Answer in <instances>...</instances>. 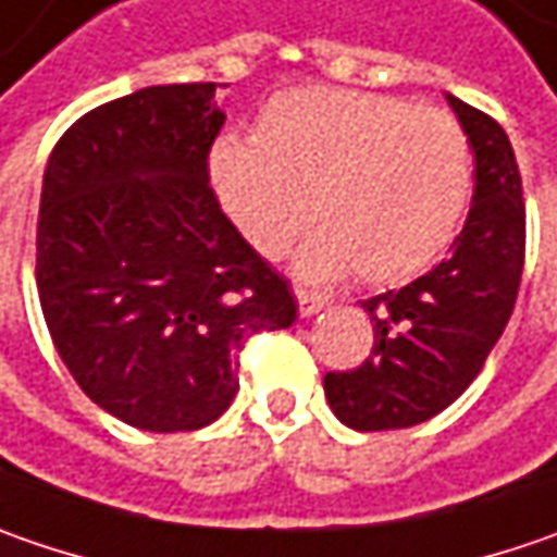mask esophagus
I'll list each match as a JSON object with an SVG mask.
<instances>
[{"label":"esophagus","instance_id":"34e87169","mask_svg":"<svg viewBox=\"0 0 557 557\" xmlns=\"http://www.w3.org/2000/svg\"><path fill=\"white\" fill-rule=\"evenodd\" d=\"M296 302H299V314L302 318H311V314H318L321 308L326 305L324 296H318V293H308L302 286H296Z\"/></svg>","mask_w":557,"mask_h":557}]
</instances>
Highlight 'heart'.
Here are the masks:
<instances>
[{
    "label": "heart",
    "mask_w": 557,
    "mask_h": 557,
    "mask_svg": "<svg viewBox=\"0 0 557 557\" xmlns=\"http://www.w3.org/2000/svg\"><path fill=\"white\" fill-rule=\"evenodd\" d=\"M208 177L258 255L277 258L314 218L321 233L299 255L302 274L351 268L368 286H399L455 239L473 158L446 111L355 89H289L264 106L252 139L214 143Z\"/></svg>",
    "instance_id": "heart-1"
}]
</instances>
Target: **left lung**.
Listing matches in <instances>:
<instances>
[{
  "instance_id": "left-lung-1",
  "label": "left lung",
  "mask_w": 557,
  "mask_h": 557,
  "mask_svg": "<svg viewBox=\"0 0 557 557\" xmlns=\"http://www.w3.org/2000/svg\"><path fill=\"white\" fill-rule=\"evenodd\" d=\"M473 149L465 231L433 271L361 302L374 349L355 371H330L324 393L339 421L374 433L430 421L483 371L518 299L527 208L508 134L490 114L448 96Z\"/></svg>"
}]
</instances>
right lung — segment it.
I'll return each instance as SVG.
<instances>
[{
	"label": "right lung",
	"mask_w": 557,
	"mask_h": 557,
	"mask_svg": "<svg viewBox=\"0 0 557 557\" xmlns=\"http://www.w3.org/2000/svg\"><path fill=\"white\" fill-rule=\"evenodd\" d=\"M218 86H146L86 111L42 174L49 336L89 399L152 433L218 421L239 389L243 346L296 321L286 277L208 183L224 127Z\"/></svg>",
	"instance_id": "obj_1"
}]
</instances>
